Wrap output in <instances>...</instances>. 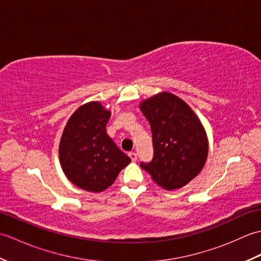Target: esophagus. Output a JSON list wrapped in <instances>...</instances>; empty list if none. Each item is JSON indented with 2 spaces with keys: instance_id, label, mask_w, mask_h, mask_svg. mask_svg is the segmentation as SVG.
<instances>
[{
  "instance_id": "34e87169",
  "label": "esophagus",
  "mask_w": 261,
  "mask_h": 261,
  "mask_svg": "<svg viewBox=\"0 0 261 261\" xmlns=\"http://www.w3.org/2000/svg\"><path fill=\"white\" fill-rule=\"evenodd\" d=\"M129 157L131 158L132 162H136V160H137V153L136 152H129Z\"/></svg>"
}]
</instances>
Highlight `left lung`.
Segmentation results:
<instances>
[{
	"label": "left lung",
	"mask_w": 261,
	"mask_h": 261,
	"mask_svg": "<svg viewBox=\"0 0 261 261\" xmlns=\"http://www.w3.org/2000/svg\"><path fill=\"white\" fill-rule=\"evenodd\" d=\"M140 110L150 123L153 145L152 160L141 163V168L160 187L178 190L204 167L208 152L206 132L188 104L171 93L145 99Z\"/></svg>",
	"instance_id": "1"
}]
</instances>
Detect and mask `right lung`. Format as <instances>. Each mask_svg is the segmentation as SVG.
I'll return each instance as SVG.
<instances>
[{
  "label": "right lung",
  "instance_id": "right-lung-1",
  "mask_svg": "<svg viewBox=\"0 0 261 261\" xmlns=\"http://www.w3.org/2000/svg\"><path fill=\"white\" fill-rule=\"evenodd\" d=\"M109 110L88 102L71 114L59 143V160L66 177L77 187L99 193L113 184L131 159L107 134Z\"/></svg>",
  "mask_w": 261,
  "mask_h": 261
}]
</instances>
